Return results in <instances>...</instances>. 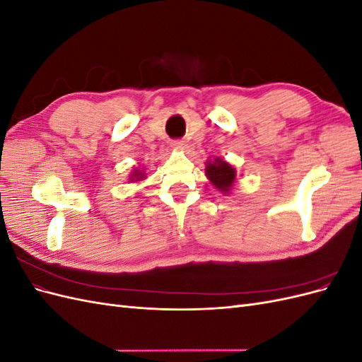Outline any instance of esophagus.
I'll list each match as a JSON object with an SVG mask.
<instances>
[{"label":"esophagus","instance_id":"esophagus-1","mask_svg":"<svg viewBox=\"0 0 362 362\" xmlns=\"http://www.w3.org/2000/svg\"><path fill=\"white\" fill-rule=\"evenodd\" d=\"M185 141H182V140H173L172 141V148L173 149H177V151H184L185 149Z\"/></svg>","mask_w":362,"mask_h":362}]
</instances>
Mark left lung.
Masks as SVG:
<instances>
[{"label": "left lung", "mask_w": 362, "mask_h": 362, "mask_svg": "<svg viewBox=\"0 0 362 362\" xmlns=\"http://www.w3.org/2000/svg\"><path fill=\"white\" fill-rule=\"evenodd\" d=\"M205 175L213 187L222 192L223 194L231 193L234 182L237 180L235 168L221 157H216L214 160H206Z\"/></svg>", "instance_id": "1"}]
</instances>
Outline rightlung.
<instances>
[{
    "instance_id": "add662e5",
    "label": "right lung",
    "mask_w": 362,
    "mask_h": 362,
    "mask_svg": "<svg viewBox=\"0 0 362 362\" xmlns=\"http://www.w3.org/2000/svg\"><path fill=\"white\" fill-rule=\"evenodd\" d=\"M146 178V173H145V169H134L131 170V175H129V182H139V181H144Z\"/></svg>"
}]
</instances>
